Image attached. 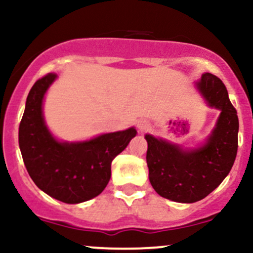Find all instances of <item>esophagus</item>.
<instances>
[{
	"label": "esophagus",
	"mask_w": 253,
	"mask_h": 253,
	"mask_svg": "<svg viewBox=\"0 0 253 253\" xmlns=\"http://www.w3.org/2000/svg\"><path fill=\"white\" fill-rule=\"evenodd\" d=\"M147 127H149V125H147L146 121L141 120V121H139V123H138V129L140 130V132H144V130L146 129Z\"/></svg>",
	"instance_id": "34e87169"
}]
</instances>
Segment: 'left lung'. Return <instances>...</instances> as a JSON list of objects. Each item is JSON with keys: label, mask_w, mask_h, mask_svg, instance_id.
I'll use <instances>...</instances> for the list:
<instances>
[{"label": "left lung", "mask_w": 253, "mask_h": 253, "mask_svg": "<svg viewBox=\"0 0 253 253\" xmlns=\"http://www.w3.org/2000/svg\"><path fill=\"white\" fill-rule=\"evenodd\" d=\"M196 86L211 107L221 110L207 143L187 151L145 135L151 184L159 195L175 202L193 203L210 195L228 175L238 151L239 120L225 84L207 72Z\"/></svg>", "instance_id": "8db88e82"}]
</instances>
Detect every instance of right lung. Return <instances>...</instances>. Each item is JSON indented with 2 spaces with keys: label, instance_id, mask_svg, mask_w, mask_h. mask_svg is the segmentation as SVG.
I'll list each match as a JSON object with an SVG mask.
<instances>
[{
  "label": "right lung",
  "instance_id": "add662e5",
  "mask_svg": "<svg viewBox=\"0 0 253 253\" xmlns=\"http://www.w3.org/2000/svg\"><path fill=\"white\" fill-rule=\"evenodd\" d=\"M57 78L47 74L32 86L19 127V145L26 169L37 187L65 203H81L100 195L108 184L113 159L136 130L107 133L82 143H59L46 127L42 100Z\"/></svg>",
  "mask_w": 253,
  "mask_h": 253
}]
</instances>
